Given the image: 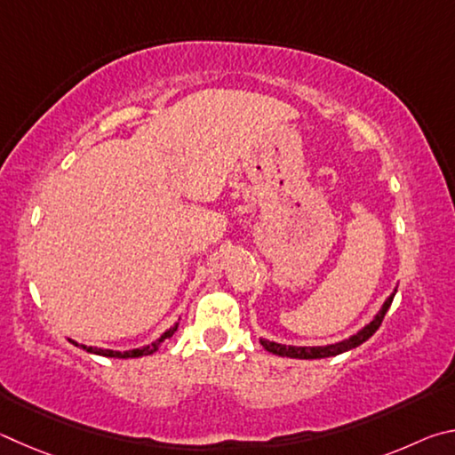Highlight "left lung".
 I'll return each instance as SVG.
<instances>
[{"instance_id": "8db88e82", "label": "left lung", "mask_w": 455, "mask_h": 455, "mask_svg": "<svg viewBox=\"0 0 455 455\" xmlns=\"http://www.w3.org/2000/svg\"><path fill=\"white\" fill-rule=\"evenodd\" d=\"M397 291V285L394 288V291L389 293L386 298L384 304L378 309V314L371 317V320L363 325V328L357 330L352 336L346 339H339L336 344H325V346H285V344H277V341H269L266 338H259V344L264 346L269 354L282 355V357H296V360H322V357H331V355H339L344 352H349L357 346H362L363 341H368L373 333L378 331V328L381 325V320H384L386 312L392 306L394 296Z\"/></svg>"}]
</instances>
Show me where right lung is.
I'll list each match as a JSON object with an SVG mask.
<instances>
[{
    "mask_svg": "<svg viewBox=\"0 0 455 455\" xmlns=\"http://www.w3.org/2000/svg\"><path fill=\"white\" fill-rule=\"evenodd\" d=\"M180 322H181V315L178 317V322H175L173 325H170V328H167V330L162 333V336L156 338L154 341H149V344L141 346V347H132V349H125V352H119V349H108V347L85 346V344L79 346L77 341H74V339H69V341H71V344H74V346L82 347V349H85V352L95 354V355H103V357H122V360H127V357H141V355H151V354H154V352H157V349L164 346V341H165V339H170V338L173 336L175 330H178Z\"/></svg>",
    "mask_w": 455,
    "mask_h": 455,
    "instance_id": "right-lung-1",
    "label": "right lung"
}]
</instances>
